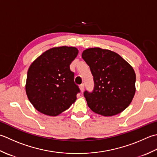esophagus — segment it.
I'll use <instances>...</instances> for the list:
<instances>
[{
  "label": "esophagus",
  "instance_id": "obj_1",
  "mask_svg": "<svg viewBox=\"0 0 157 157\" xmlns=\"http://www.w3.org/2000/svg\"><path fill=\"white\" fill-rule=\"evenodd\" d=\"M79 88H80V90H81L82 93H83V92H84V84H82L79 86Z\"/></svg>",
  "mask_w": 157,
  "mask_h": 157
}]
</instances>
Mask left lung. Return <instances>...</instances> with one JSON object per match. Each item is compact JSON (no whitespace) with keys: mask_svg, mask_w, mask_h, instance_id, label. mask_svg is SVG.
I'll use <instances>...</instances> for the list:
<instances>
[{"mask_svg":"<svg viewBox=\"0 0 157 157\" xmlns=\"http://www.w3.org/2000/svg\"><path fill=\"white\" fill-rule=\"evenodd\" d=\"M82 58L93 76V92L84 95L92 111L104 116L122 112L129 105L136 93V73L119 54L100 48H88Z\"/></svg>","mask_w":157,"mask_h":157,"instance_id":"left-lung-1","label":"left lung"}]
</instances>
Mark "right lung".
Listing matches in <instances>:
<instances>
[{"label": "right lung", "mask_w": 157, "mask_h": 157, "mask_svg": "<svg viewBox=\"0 0 157 157\" xmlns=\"http://www.w3.org/2000/svg\"><path fill=\"white\" fill-rule=\"evenodd\" d=\"M78 50L62 46L45 51L30 64L26 93L34 107L42 113L56 116L75 102L80 90L74 82L70 64Z\"/></svg>", "instance_id": "obj_1"}]
</instances>
